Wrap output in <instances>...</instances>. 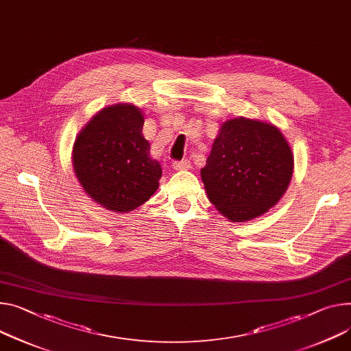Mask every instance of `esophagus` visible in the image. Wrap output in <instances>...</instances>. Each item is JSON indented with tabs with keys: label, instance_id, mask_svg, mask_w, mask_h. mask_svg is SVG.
Returning <instances> with one entry per match:
<instances>
[{
	"label": "esophagus",
	"instance_id": "esophagus-1",
	"mask_svg": "<svg viewBox=\"0 0 351 351\" xmlns=\"http://www.w3.org/2000/svg\"><path fill=\"white\" fill-rule=\"evenodd\" d=\"M173 167H174L176 170H188V169L191 167V163H190V160L184 158V160H180V161H174Z\"/></svg>",
	"mask_w": 351,
	"mask_h": 351
}]
</instances>
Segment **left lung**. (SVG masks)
I'll return each mask as SVG.
<instances>
[{
    "instance_id": "8db88e82",
    "label": "left lung",
    "mask_w": 351,
    "mask_h": 351,
    "mask_svg": "<svg viewBox=\"0 0 351 351\" xmlns=\"http://www.w3.org/2000/svg\"><path fill=\"white\" fill-rule=\"evenodd\" d=\"M292 171L293 156L280 129L240 117L221 126L201 178L215 208L232 222H245L280 201Z\"/></svg>"
}]
</instances>
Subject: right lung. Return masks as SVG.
<instances>
[{
	"instance_id": "add662e5",
	"label": "right lung",
	"mask_w": 351,
	"mask_h": 351,
	"mask_svg": "<svg viewBox=\"0 0 351 351\" xmlns=\"http://www.w3.org/2000/svg\"><path fill=\"white\" fill-rule=\"evenodd\" d=\"M138 106L115 104L101 110L77 134L73 169L84 191L112 212L145 204L158 188L161 166L150 157Z\"/></svg>"
}]
</instances>
